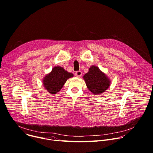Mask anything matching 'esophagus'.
<instances>
[{
  "label": "esophagus",
  "mask_w": 153,
  "mask_h": 153,
  "mask_svg": "<svg viewBox=\"0 0 153 153\" xmlns=\"http://www.w3.org/2000/svg\"><path fill=\"white\" fill-rule=\"evenodd\" d=\"M82 71H76V73H75L76 76H77V77H80L81 76H82Z\"/></svg>",
  "instance_id": "obj_1"
}]
</instances>
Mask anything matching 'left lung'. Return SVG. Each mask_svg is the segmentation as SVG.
Segmentation results:
<instances>
[{"label":"left lung","instance_id":"obj_1","mask_svg":"<svg viewBox=\"0 0 153 153\" xmlns=\"http://www.w3.org/2000/svg\"><path fill=\"white\" fill-rule=\"evenodd\" d=\"M86 85L94 95H99L105 92L110 86L111 80L99 67L92 65L88 72L83 76Z\"/></svg>","mask_w":153,"mask_h":153}]
</instances>
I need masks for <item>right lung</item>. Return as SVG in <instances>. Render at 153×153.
I'll list each match as a JSON object with an SVG mask.
<instances>
[{"label": "right lung", "mask_w": 153, "mask_h": 153, "mask_svg": "<svg viewBox=\"0 0 153 153\" xmlns=\"http://www.w3.org/2000/svg\"><path fill=\"white\" fill-rule=\"evenodd\" d=\"M73 76V74L68 72L63 67L56 66L43 77L42 83L49 93L56 94L62 88L67 80Z\"/></svg>", "instance_id": "add662e5"}]
</instances>
